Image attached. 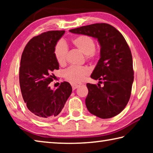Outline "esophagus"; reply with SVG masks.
Returning a JSON list of instances; mask_svg holds the SVG:
<instances>
[{
  "label": "esophagus",
  "instance_id": "esophagus-1",
  "mask_svg": "<svg viewBox=\"0 0 153 153\" xmlns=\"http://www.w3.org/2000/svg\"><path fill=\"white\" fill-rule=\"evenodd\" d=\"M82 84V83H73V84H71V86L73 88V89L75 90L78 87H79Z\"/></svg>",
  "mask_w": 153,
  "mask_h": 153
}]
</instances>
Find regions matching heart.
Here are the masks:
<instances>
[{"label": "heart", "mask_w": 153, "mask_h": 153, "mask_svg": "<svg viewBox=\"0 0 153 153\" xmlns=\"http://www.w3.org/2000/svg\"><path fill=\"white\" fill-rule=\"evenodd\" d=\"M71 43L75 48L84 54L87 60H93L97 57L95 41L90 36L86 35L77 36L71 40ZM54 55L59 65H63L65 64L67 55L66 46L62 42L58 43L55 47ZM90 73V69L87 67H70L65 71L64 76L69 82L78 83L88 76Z\"/></svg>", "instance_id": "heart-1"}]
</instances>
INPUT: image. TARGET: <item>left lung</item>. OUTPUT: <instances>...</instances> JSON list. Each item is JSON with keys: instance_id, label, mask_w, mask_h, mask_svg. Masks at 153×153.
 Segmentation results:
<instances>
[{"instance_id": "obj_1", "label": "left lung", "mask_w": 153, "mask_h": 153, "mask_svg": "<svg viewBox=\"0 0 153 153\" xmlns=\"http://www.w3.org/2000/svg\"><path fill=\"white\" fill-rule=\"evenodd\" d=\"M69 32L91 36L97 39L100 46V58L90 76L99 80V84H86L88 110L101 119L118 115L128 104L134 82L132 56L125 38L116 28L105 23L77 27ZM102 82L104 86L100 87Z\"/></svg>"}]
</instances>
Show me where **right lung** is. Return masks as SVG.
I'll return each instance as SVG.
<instances>
[{
  "label": "right lung",
  "mask_w": 153,
  "mask_h": 153,
  "mask_svg": "<svg viewBox=\"0 0 153 153\" xmlns=\"http://www.w3.org/2000/svg\"><path fill=\"white\" fill-rule=\"evenodd\" d=\"M65 31H48L32 38L23 51L19 67V84L23 98L31 113L38 120L55 118L64 107L72 92L70 84L62 82L55 90V69H59L54 50Z\"/></svg>",
  "instance_id": "add662e5"
}]
</instances>
